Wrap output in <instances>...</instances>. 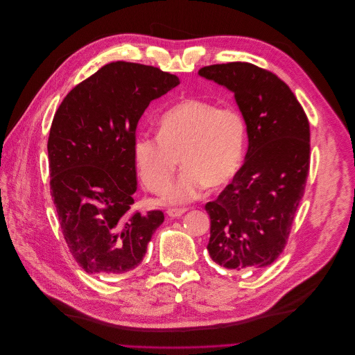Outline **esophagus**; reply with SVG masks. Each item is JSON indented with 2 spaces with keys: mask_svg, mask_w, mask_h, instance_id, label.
<instances>
[{
  "mask_svg": "<svg viewBox=\"0 0 355 355\" xmlns=\"http://www.w3.org/2000/svg\"><path fill=\"white\" fill-rule=\"evenodd\" d=\"M187 209H189V208H184V207H183V208H168L166 214H168L169 217H172V218H176V217L183 216Z\"/></svg>",
  "mask_w": 355,
  "mask_h": 355,
  "instance_id": "obj_1",
  "label": "esophagus"
}]
</instances>
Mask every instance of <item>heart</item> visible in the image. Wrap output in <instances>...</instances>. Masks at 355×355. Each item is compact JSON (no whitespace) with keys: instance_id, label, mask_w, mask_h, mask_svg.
Returning a JSON list of instances; mask_svg holds the SVG:
<instances>
[{"instance_id":"obj_1","label":"heart","mask_w":355,"mask_h":355,"mask_svg":"<svg viewBox=\"0 0 355 355\" xmlns=\"http://www.w3.org/2000/svg\"><path fill=\"white\" fill-rule=\"evenodd\" d=\"M246 143V123L235 107L184 99L165 112L158 135L134 141V162L144 186L161 193L171 183L179 158L184 171L164 196L168 204L196 198L205 184L221 187L239 171Z\"/></svg>"}]
</instances>
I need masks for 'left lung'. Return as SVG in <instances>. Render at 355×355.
Segmentation results:
<instances>
[{
    "mask_svg": "<svg viewBox=\"0 0 355 355\" xmlns=\"http://www.w3.org/2000/svg\"><path fill=\"white\" fill-rule=\"evenodd\" d=\"M198 74L235 94L246 123L245 162L217 200L207 250L217 264L263 270L286 248L311 159L308 117L290 87L250 62L200 68Z\"/></svg>",
    "mask_w": 355,
    "mask_h": 355,
    "instance_id": "8db88e82",
    "label": "left lung"
}]
</instances>
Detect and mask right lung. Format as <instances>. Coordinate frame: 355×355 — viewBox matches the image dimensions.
<instances>
[{"label":"right lung","instance_id":"obj_1","mask_svg":"<svg viewBox=\"0 0 355 355\" xmlns=\"http://www.w3.org/2000/svg\"><path fill=\"white\" fill-rule=\"evenodd\" d=\"M180 84L157 67L116 61L69 91L47 141L50 193L67 246L88 274L143 261L164 212L132 209L134 141L150 102Z\"/></svg>","mask_w":355,"mask_h":355}]
</instances>
